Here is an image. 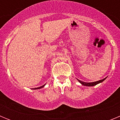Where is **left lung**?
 I'll return each instance as SVG.
<instances>
[{"label":"left lung","instance_id":"left-lung-1","mask_svg":"<svg viewBox=\"0 0 120 120\" xmlns=\"http://www.w3.org/2000/svg\"><path fill=\"white\" fill-rule=\"evenodd\" d=\"M106 78H105V79H101V80H98V81H96V82H90V83H87V82H82L81 81V80H78V81L80 82L81 84H82L84 86H95L96 85H97L98 83H101V82H102L103 81H104V80H105Z\"/></svg>","mask_w":120,"mask_h":120}]
</instances>
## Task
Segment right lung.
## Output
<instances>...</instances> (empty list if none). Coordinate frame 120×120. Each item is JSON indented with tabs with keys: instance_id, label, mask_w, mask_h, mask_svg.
Listing matches in <instances>:
<instances>
[{
	"instance_id": "right-lung-1",
	"label": "right lung",
	"mask_w": 120,
	"mask_h": 120,
	"mask_svg": "<svg viewBox=\"0 0 120 120\" xmlns=\"http://www.w3.org/2000/svg\"><path fill=\"white\" fill-rule=\"evenodd\" d=\"M44 85H43V86H40V87H38V88H35L34 90H38V89H40V88H42L43 87H44Z\"/></svg>"
}]
</instances>
